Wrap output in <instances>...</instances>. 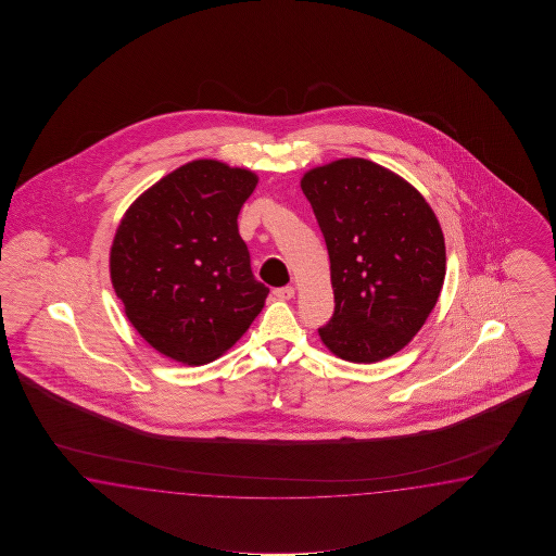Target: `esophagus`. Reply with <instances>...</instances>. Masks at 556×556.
I'll return each instance as SVG.
<instances>
[{
  "instance_id": "1",
  "label": "esophagus",
  "mask_w": 556,
  "mask_h": 556,
  "mask_svg": "<svg viewBox=\"0 0 556 556\" xmlns=\"http://www.w3.org/2000/svg\"><path fill=\"white\" fill-rule=\"evenodd\" d=\"M295 290L292 286H282V288H276L274 290V295L278 298V300H290V298H294Z\"/></svg>"
}]
</instances>
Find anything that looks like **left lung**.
Returning a JSON list of instances; mask_svg holds the SVG:
<instances>
[{"label":"left lung","mask_w":556,"mask_h":556,"mask_svg":"<svg viewBox=\"0 0 556 556\" xmlns=\"http://www.w3.org/2000/svg\"><path fill=\"white\" fill-rule=\"evenodd\" d=\"M330 254L331 354L376 364L397 354L438 304L445 238L421 192L367 159H340L300 180Z\"/></svg>","instance_id":"obj_1"}]
</instances>
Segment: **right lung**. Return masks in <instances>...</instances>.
<instances>
[{"label": "right lung", "mask_w": 556, "mask_h": 556, "mask_svg": "<svg viewBox=\"0 0 556 556\" xmlns=\"http://www.w3.org/2000/svg\"><path fill=\"white\" fill-rule=\"evenodd\" d=\"M258 177L199 159L154 182L123 214L109 270L125 316L156 352L202 366L261 314L268 288L250 270L238 213Z\"/></svg>", "instance_id": "right-lung-1"}]
</instances>
